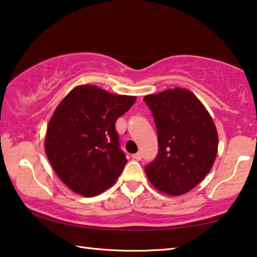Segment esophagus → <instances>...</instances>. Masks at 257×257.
Listing matches in <instances>:
<instances>
[{"label":"esophagus","instance_id":"1","mask_svg":"<svg viewBox=\"0 0 257 257\" xmlns=\"http://www.w3.org/2000/svg\"><path fill=\"white\" fill-rule=\"evenodd\" d=\"M132 157H133L134 159H137V161H140V159L142 158V153H140V151H139V153L132 155Z\"/></svg>","mask_w":257,"mask_h":257}]
</instances>
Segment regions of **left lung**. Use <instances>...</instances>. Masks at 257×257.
Here are the masks:
<instances>
[{
	"mask_svg": "<svg viewBox=\"0 0 257 257\" xmlns=\"http://www.w3.org/2000/svg\"><path fill=\"white\" fill-rule=\"evenodd\" d=\"M157 128L158 154L145 172L159 191L180 196L204 180L214 164L218 139L211 115L192 92L166 90L146 95Z\"/></svg>",
	"mask_w": 257,
	"mask_h": 257,
	"instance_id": "1",
	"label": "left lung"
}]
</instances>
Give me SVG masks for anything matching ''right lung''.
Instances as JSON below:
<instances>
[{
	"label": "right lung",
	"instance_id": "1",
	"mask_svg": "<svg viewBox=\"0 0 257 257\" xmlns=\"http://www.w3.org/2000/svg\"><path fill=\"white\" fill-rule=\"evenodd\" d=\"M136 99L81 85L57 107L46 131L45 153L70 190L93 197L118 179L127 159L119 147L115 123Z\"/></svg>",
	"mask_w": 257,
	"mask_h": 257
}]
</instances>
